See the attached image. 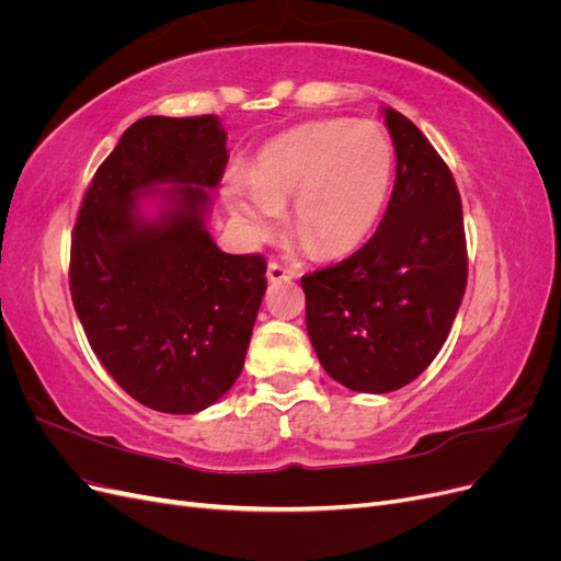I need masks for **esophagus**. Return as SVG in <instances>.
<instances>
[{
  "label": "esophagus",
  "mask_w": 561,
  "mask_h": 561,
  "mask_svg": "<svg viewBox=\"0 0 561 561\" xmlns=\"http://www.w3.org/2000/svg\"><path fill=\"white\" fill-rule=\"evenodd\" d=\"M266 278H268L271 283H280V280H295L297 274H295L293 268L280 266L278 262H271V264L266 266Z\"/></svg>",
  "instance_id": "esophagus-1"
}]
</instances>
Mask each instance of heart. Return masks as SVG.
<instances>
[{"label": "heart", "instance_id": "heart-1", "mask_svg": "<svg viewBox=\"0 0 561 561\" xmlns=\"http://www.w3.org/2000/svg\"><path fill=\"white\" fill-rule=\"evenodd\" d=\"M396 151L375 122L332 118L299 126L262 149L250 178L225 198L250 241H266L293 201V227L320 257H342L375 231L393 186Z\"/></svg>", "mask_w": 561, "mask_h": 561}]
</instances>
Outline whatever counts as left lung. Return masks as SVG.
I'll return each instance as SVG.
<instances>
[{
	"label": "left lung",
	"mask_w": 561,
	"mask_h": 561,
	"mask_svg": "<svg viewBox=\"0 0 561 561\" xmlns=\"http://www.w3.org/2000/svg\"><path fill=\"white\" fill-rule=\"evenodd\" d=\"M396 184L377 233L348 260L301 278L320 365L358 393L412 383L447 342L468 280L456 182L410 118L383 107Z\"/></svg>",
	"instance_id": "1"
}]
</instances>
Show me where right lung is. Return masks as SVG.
I'll list each match as a JSON object with an SVG mask.
<instances>
[{"label": "right lung", "mask_w": 561, "mask_h": 561, "mask_svg": "<svg viewBox=\"0 0 561 561\" xmlns=\"http://www.w3.org/2000/svg\"><path fill=\"white\" fill-rule=\"evenodd\" d=\"M227 161L215 114L145 116L95 171L75 225L70 287L89 344L163 414H196L236 383L266 290L262 254H227L208 231Z\"/></svg>", "instance_id": "obj_1"}]
</instances>
